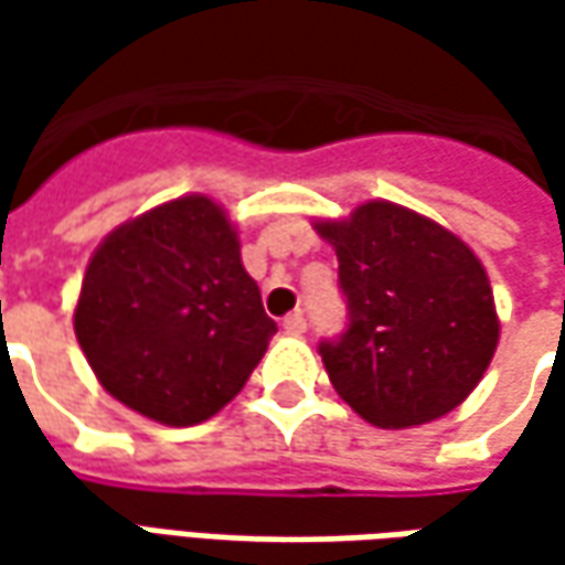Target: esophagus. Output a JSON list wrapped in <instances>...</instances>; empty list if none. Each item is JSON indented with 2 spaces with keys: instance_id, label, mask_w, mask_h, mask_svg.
<instances>
[{
  "instance_id": "obj_1",
  "label": "esophagus",
  "mask_w": 565,
  "mask_h": 565,
  "mask_svg": "<svg viewBox=\"0 0 565 565\" xmlns=\"http://www.w3.org/2000/svg\"><path fill=\"white\" fill-rule=\"evenodd\" d=\"M282 330H286L289 337H301V333L308 330V320H305L301 311H295V315H289L286 320H282Z\"/></svg>"
}]
</instances>
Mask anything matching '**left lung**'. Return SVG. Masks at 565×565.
<instances>
[{
	"label": "left lung",
	"mask_w": 565,
	"mask_h": 565,
	"mask_svg": "<svg viewBox=\"0 0 565 565\" xmlns=\"http://www.w3.org/2000/svg\"><path fill=\"white\" fill-rule=\"evenodd\" d=\"M337 248L349 327L320 342L330 383L364 422L402 430L444 418L484 377L500 320L475 250L390 201L317 223Z\"/></svg>",
	"instance_id": "left-lung-1"
}]
</instances>
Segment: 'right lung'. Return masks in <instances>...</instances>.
I'll return each mask as SVG.
<instances>
[{
	"label": "right lung",
	"instance_id": "obj_1",
	"mask_svg": "<svg viewBox=\"0 0 565 565\" xmlns=\"http://www.w3.org/2000/svg\"><path fill=\"white\" fill-rule=\"evenodd\" d=\"M276 333L238 235L204 194L147 210L94 250L75 337L109 396L150 422L213 418Z\"/></svg>",
	"mask_w": 565,
	"mask_h": 565
}]
</instances>
